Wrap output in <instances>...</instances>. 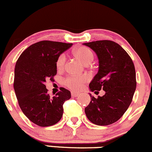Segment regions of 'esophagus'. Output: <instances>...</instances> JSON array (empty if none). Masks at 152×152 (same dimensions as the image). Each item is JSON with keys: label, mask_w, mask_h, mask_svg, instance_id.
Wrapping results in <instances>:
<instances>
[{"label": "esophagus", "mask_w": 152, "mask_h": 152, "mask_svg": "<svg viewBox=\"0 0 152 152\" xmlns=\"http://www.w3.org/2000/svg\"><path fill=\"white\" fill-rule=\"evenodd\" d=\"M71 95H72V97H77V96H79L80 94H78V93H75V92H72V93H71Z\"/></svg>", "instance_id": "esophagus-1"}]
</instances>
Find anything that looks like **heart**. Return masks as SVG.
<instances>
[{"label":"heart","mask_w":152,"mask_h":152,"mask_svg":"<svg viewBox=\"0 0 152 152\" xmlns=\"http://www.w3.org/2000/svg\"><path fill=\"white\" fill-rule=\"evenodd\" d=\"M73 53L84 64H89L94 59V53L88 48L85 46H80L73 50ZM66 56L64 54H61L56 60L57 69L61 70L64 68ZM87 81V77L85 76H70L65 78L64 83L69 88L78 91L82 88L83 85Z\"/></svg>","instance_id":"heart-1"}]
</instances>
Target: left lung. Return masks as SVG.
I'll return each instance as SVG.
<instances>
[{
	"label": "left lung",
	"instance_id": "obj_1",
	"mask_svg": "<svg viewBox=\"0 0 152 152\" xmlns=\"http://www.w3.org/2000/svg\"><path fill=\"white\" fill-rule=\"evenodd\" d=\"M83 45L94 50L99 59V71L90 83V91H105L97 99L89 94L91 100L85 112L95 125H111L131 104L136 88L134 64L128 53L114 41L98 40Z\"/></svg>",
	"mask_w": 152,
	"mask_h": 152
}]
</instances>
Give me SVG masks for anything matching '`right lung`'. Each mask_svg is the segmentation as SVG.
<instances>
[{"label": "right lung", "instance_id": "obj_1", "mask_svg": "<svg viewBox=\"0 0 152 152\" xmlns=\"http://www.w3.org/2000/svg\"><path fill=\"white\" fill-rule=\"evenodd\" d=\"M72 43L43 40L29 46L18 58L14 69V88L24 115L40 127L55 125L63 115V104L71 98L68 90L50 97L45 86L57 73L58 57Z\"/></svg>", "mask_w": 152, "mask_h": 152}]
</instances>
